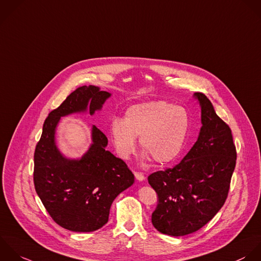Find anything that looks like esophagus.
<instances>
[{"instance_id": "obj_1", "label": "esophagus", "mask_w": 261, "mask_h": 261, "mask_svg": "<svg viewBox=\"0 0 261 261\" xmlns=\"http://www.w3.org/2000/svg\"><path fill=\"white\" fill-rule=\"evenodd\" d=\"M134 175H135V178L138 181H144L145 180V176L142 173H140V172H134Z\"/></svg>"}]
</instances>
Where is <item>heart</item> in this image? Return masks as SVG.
I'll return each instance as SVG.
<instances>
[{
  "label": "heart",
  "instance_id": "b5f03b06",
  "mask_svg": "<svg viewBox=\"0 0 261 261\" xmlns=\"http://www.w3.org/2000/svg\"><path fill=\"white\" fill-rule=\"evenodd\" d=\"M189 127L186 110L168 101L159 100L130 107L124 119L111 122L110 133L122 159H128L135 150L136 137L145 150L144 158L167 164L180 153Z\"/></svg>",
  "mask_w": 261,
  "mask_h": 261
}]
</instances>
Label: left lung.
I'll return each mask as SVG.
<instances>
[{
  "mask_svg": "<svg viewBox=\"0 0 261 261\" xmlns=\"http://www.w3.org/2000/svg\"><path fill=\"white\" fill-rule=\"evenodd\" d=\"M201 107L197 141L181 163L148 176L158 194L153 227L170 236H185L205 226L222 208L230 190L237 152L232 131L211 100L194 93Z\"/></svg>",
  "mask_w": 261,
  "mask_h": 261,
  "instance_id": "8db88e82",
  "label": "left lung"
}]
</instances>
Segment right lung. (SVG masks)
<instances>
[{"label":"right lung","instance_id":"add662e5","mask_svg":"<svg viewBox=\"0 0 261 261\" xmlns=\"http://www.w3.org/2000/svg\"><path fill=\"white\" fill-rule=\"evenodd\" d=\"M111 96L89 85L74 90L46 117L34 151L35 191L50 218L73 232H92L109 221L114 199L134 183L126 163L106 150L107 136L92 127V144L80 160L59 151L55 133L61 117L88 111L93 115Z\"/></svg>","mask_w":261,"mask_h":261}]
</instances>
